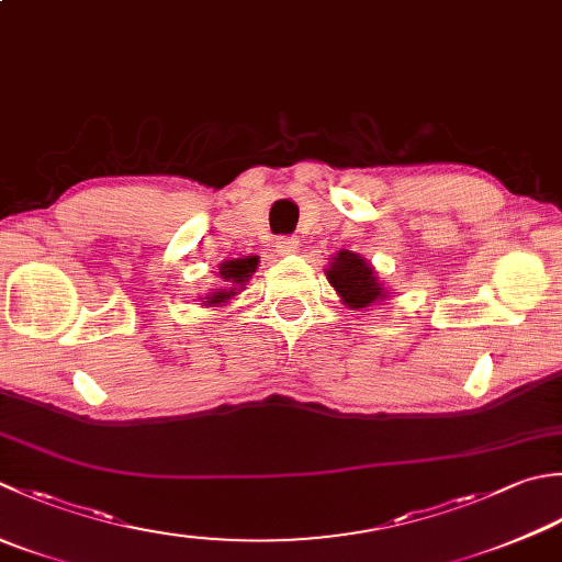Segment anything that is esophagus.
Instances as JSON below:
<instances>
[{
  "label": "esophagus",
  "mask_w": 562,
  "mask_h": 562,
  "mask_svg": "<svg viewBox=\"0 0 562 562\" xmlns=\"http://www.w3.org/2000/svg\"><path fill=\"white\" fill-rule=\"evenodd\" d=\"M274 248H278L280 256H294V252L300 250V240H296L294 236H280L278 240H274Z\"/></svg>",
  "instance_id": "1"
}]
</instances>
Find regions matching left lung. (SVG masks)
Here are the masks:
<instances>
[{
	"label": "left lung",
	"mask_w": 562,
	"mask_h": 562,
	"mask_svg": "<svg viewBox=\"0 0 562 562\" xmlns=\"http://www.w3.org/2000/svg\"><path fill=\"white\" fill-rule=\"evenodd\" d=\"M326 278L331 288L338 292L340 302L350 310H366L380 300H387L390 292L382 288L375 270L358 252L340 250L331 258V266L326 268Z\"/></svg>",
	"instance_id": "1"
}]
</instances>
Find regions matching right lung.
<instances>
[{
  "label": "right lung",
  "mask_w": 562,
  "mask_h": 562,
  "mask_svg": "<svg viewBox=\"0 0 562 562\" xmlns=\"http://www.w3.org/2000/svg\"><path fill=\"white\" fill-rule=\"evenodd\" d=\"M258 266V258H236V260H226L218 266V278L226 282V288L216 290L212 294L204 296V306H218V304H226L231 296H236L238 290L244 288L246 280L250 278V272H256Z\"/></svg>",
  "instance_id": "right-lung-1"
}]
</instances>
